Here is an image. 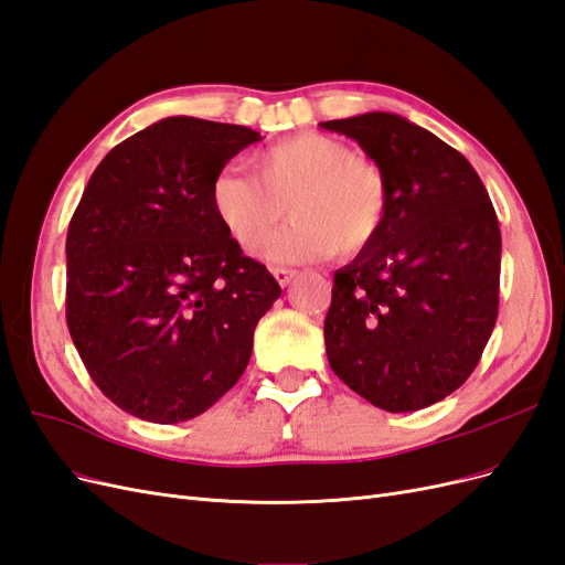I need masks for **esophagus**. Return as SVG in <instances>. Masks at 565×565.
<instances>
[{
	"mask_svg": "<svg viewBox=\"0 0 565 565\" xmlns=\"http://www.w3.org/2000/svg\"><path fill=\"white\" fill-rule=\"evenodd\" d=\"M273 276H276V280L282 287H287V285H292V280L297 278V270L295 268H273Z\"/></svg>",
	"mask_w": 565,
	"mask_h": 565,
	"instance_id": "34e87169",
	"label": "esophagus"
}]
</instances>
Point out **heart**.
I'll use <instances>...</instances> for the list:
<instances>
[{"mask_svg": "<svg viewBox=\"0 0 565 565\" xmlns=\"http://www.w3.org/2000/svg\"><path fill=\"white\" fill-rule=\"evenodd\" d=\"M252 172H226L212 185L218 224L245 254L270 245L287 207L297 224L268 252L278 264L355 254L386 224L391 191L384 172L332 136H289L256 152Z\"/></svg>", "mask_w": 565, "mask_h": 565, "instance_id": "b5f03b06", "label": "heart"}]
</instances>
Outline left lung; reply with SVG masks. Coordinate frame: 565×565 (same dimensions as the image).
I'll use <instances>...</instances> for the list:
<instances>
[{"label":"left lung","instance_id":"obj_1","mask_svg":"<svg viewBox=\"0 0 565 565\" xmlns=\"http://www.w3.org/2000/svg\"><path fill=\"white\" fill-rule=\"evenodd\" d=\"M320 127L361 146L391 191L382 233L334 273L330 367L386 413L429 407L467 382L498 320V214L469 160L401 115Z\"/></svg>","mask_w":565,"mask_h":565}]
</instances>
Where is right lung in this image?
<instances>
[{"mask_svg":"<svg viewBox=\"0 0 565 565\" xmlns=\"http://www.w3.org/2000/svg\"><path fill=\"white\" fill-rule=\"evenodd\" d=\"M262 134L164 117L100 160L65 241L67 330L125 413L177 424L245 372L254 328L280 297L218 224L212 185Z\"/></svg>","mask_w":565,"mask_h":565,"instance_id":"right-lung-1","label":"right lung"}]
</instances>
